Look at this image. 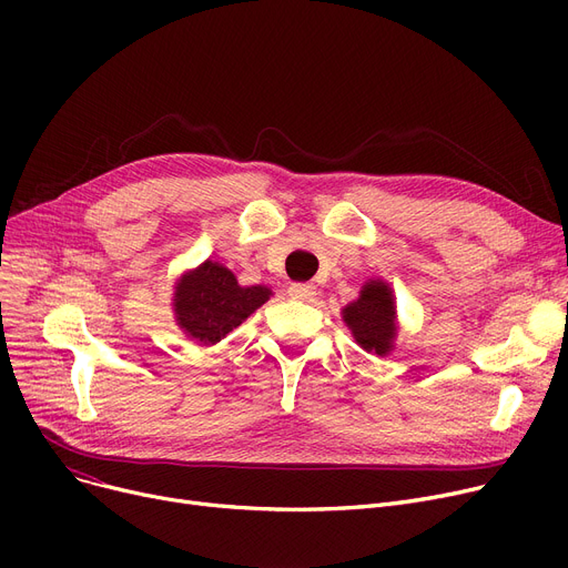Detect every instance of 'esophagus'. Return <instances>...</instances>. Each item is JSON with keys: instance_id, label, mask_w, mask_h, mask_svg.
<instances>
[{"instance_id": "esophagus-1", "label": "esophagus", "mask_w": 568, "mask_h": 568, "mask_svg": "<svg viewBox=\"0 0 568 568\" xmlns=\"http://www.w3.org/2000/svg\"><path fill=\"white\" fill-rule=\"evenodd\" d=\"M287 294L292 296V300L311 302L313 296L317 294V290H315V285H311V283H292V285L287 287Z\"/></svg>"}]
</instances>
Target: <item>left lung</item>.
<instances>
[{"label": "left lung", "mask_w": 568, "mask_h": 568, "mask_svg": "<svg viewBox=\"0 0 568 568\" xmlns=\"http://www.w3.org/2000/svg\"><path fill=\"white\" fill-rule=\"evenodd\" d=\"M394 313L396 306L392 300L389 285H384L382 281H371L362 290L359 300L343 311V317L352 329L356 343L364 349L386 354L392 349V341L396 334Z\"/></svg>", "instance_id": "8db88e82"}]
</instances>
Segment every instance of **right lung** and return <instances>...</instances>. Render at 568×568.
Returning a JSON list of instances; mask_svg holds the SVG:
<instances>
[{
	"label": "right lung",
	"mask_w": 568,
	"mask_h": 568,
	"mask_svg": "<svg viewBox=\"0 0 568 568\" xmlns=\"http://www.w3.org/2000/svg\"><path fill=\"white\" fill-rule=\"evenodd\" d=\"M268 294L272 292L262 285L242 287L230 268L206 260L176 285L174 313L189 336L214 345L255 313Z\"/></svg>",
	"instance_id": "obj_1"
}]
</instances>
